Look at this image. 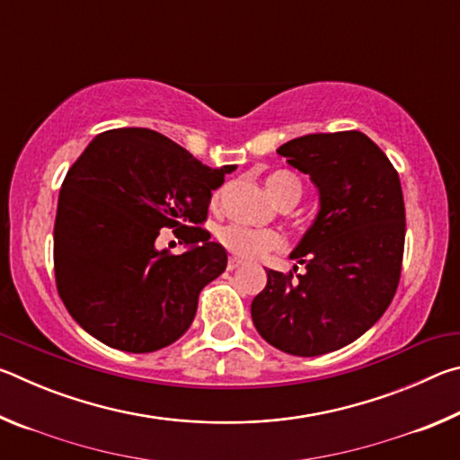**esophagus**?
Segmentation results:
<instances>
[{"instance_id":"obj_1","label":"esophagus","mask_w":460,"mask_h":460,"mask_svg":"<svg viewBox=\"0 0 460 460\" xmlns=\"http://www.w3.org/2000/svg\"><path fill=\"white\" fill-rule=\"evenodd\" d=\"M241 263H243V261H241V260H237V258H229V263H227V270H237L239 266H241Z\"/></svg>"}]
</instances>
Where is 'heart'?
Segmentation results:
<instances>
[{
	"instance_id": "heart-1",
	"label": "heart",
	"mask_w": 460,
	"mask_h": 460,
	"mask_svg": "<svg viewBox=\"0 0 460 460\" xmlns=\"http://www.w3.org/2000/svg\"><path fill=\"white\" fill-rule=\"evenodd\" d=\"M268 192L274 197L278 202L288 197H298L300 199V181L292 172H279L270 174L266 178ZM217 239L221 241L225 249H229L233 255L243 260H253L261 258L268 252H274L284 245V239L279 233L270 231V229H253L245 227V225H225V227L217 229Z\"/></svg>"
}]
</instances>
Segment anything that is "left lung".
Wrapping results in <instances>:
<instances>
[{"mask_svg":"<svg viewBox=\"0 0 460 460\" xmlns=\"http://www.w3.org/2000/svg\"><path fill=\"white\" fill-rule=\"evenodd\" d=\"M278 154L310 176L321 208L290 253L306 271L266 270L252 318L271 347L316 357L359 339L394 298L406 237L402 184L377 144L355 129L294 137Z\"/></svg>","mask_w":460,"mask_h":460,"instance_id":"obj_1","label":"left lung"}]
</instances>
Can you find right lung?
<instances>
[{"label":"right lung","mask_w":460,"mask_h":460,"mask_svg":"<svg viewBox=\"0 0 460 460\" xmlns=\"http://www.w3.org/2000/svg\"><path fill=\"white\" fill-rule=\"evenodd\" d=\"M235 166L208 168L146 128L99 134L58 194L54 276L84 331L128 353H152L189 331L199 294L227 268V252L199 227L213 190ZM170 226L190 249L155 247Z\"/></svg>","instance_id":"add662e5"}]
</instances>
